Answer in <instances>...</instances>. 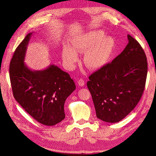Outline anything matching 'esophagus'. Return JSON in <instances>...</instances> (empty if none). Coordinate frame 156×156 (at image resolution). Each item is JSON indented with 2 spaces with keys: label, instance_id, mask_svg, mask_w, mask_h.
Instances as JSON below:
<instances>
[{
  "label": "esophagus",
  "instance_id": "34e87169",
  "mask_svg": "<svg viewBox=\"0 0 156 156\" xmlns=\"http://www.w3.org/2000/svg\"><path fill=\"white\" fill-rule=\"evenodd\" d=\"M78 84L80 87L84 86V85H85L84 80H82V79H80V80L78 81Z\"/></svg>",
  "mask_w": 156,
  "mask_h": 156
}]
</instances>
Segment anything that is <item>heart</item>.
Here are the masks:
<instances>
[{
	"label": "heart",
	"instance_id": "b5f03b06",
	"mask_svg": "<svg viewBox=\"0 0 156 156\" xmlns=\"http://www.w3.org/2000/svg\"><path fill=\"white\" fill-rule=\"evenodd\" d=\"M71 47L66 46L62 51L63 63L67 69L72 70L78 60L77 53H84L83 61L90 69H99L109 61L113 53L115 42L110 36H105L101 30H92L71 40Z\"/></svg>",
	"mask_w": 156,
	"mask_h": 156
}]
</instances>
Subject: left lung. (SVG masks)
<instances>
[{
    "mask_svg": "<svg viewBox=\"0 0 156 156\" xmlns=\"http://www.w3.org/2000/svg\"><path fill=\"white\" fill-rule=\"evenodd\" d=\"M120 55L89 77L97 117L116 123L135 108L143 94L147 74V61L141 45L130 35Z\"/></svg>",
    "mask_w": 156,
    "mask_h": 156,
    "instance_id": "1",
    "label": "left lung"
}]
</instances>
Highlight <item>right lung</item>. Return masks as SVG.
I'll list each match as a JSON object with an SVG mask.
<instances>
[{
  "mask_svg": "<svg viewBox=\"0 0 156 156\" xmlns=\"http://www.w3.org/2000/svg\"><path fill=\"white\" fill-rule=\"evenodd\" d=\"M33 32L16 48L11 60L9 76L13 96L23 109L39 123L54 126L65 118L64 103L76 89L69 74L54 64L32 70L25 64Z\"/></svg>",
  "mask_w": 156,
  "mask_h": 156,
  "instance_id": "add662e5",
  "label": "right lung"
}]
</instances>
